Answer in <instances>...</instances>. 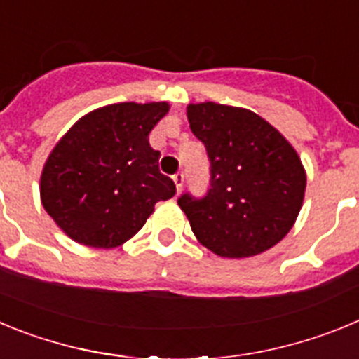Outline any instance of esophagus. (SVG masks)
I'll use <instances>...</instances> for the list:
<instances>
[{
  "label": "esophagus",
  "mask_w": 359,
  "mask_h": 359,
  "mask_svg": "<svg viewBox=\"0 0 359 359\" xmlns=\"http://www.w3.org/2000/svg\"><path fill=\"white\" fill-rule=\"evenodd\" d=\"M172 182H174V185H176V190L180 192V190H182V187H183V182H185V174H183V172L174 174Z\"/></svg>",
  "instance_id": "34e87169"
}]
</instances>
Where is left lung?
Masks as SVG:
<instances>
[{
    "label": "left lung",
    "mask_w": 359,
    "mask_h": 359,
    "mask_svg": "<svg viewBox=\"0 0 359 359\" xmlns=\"http://www.w3.org/2000/svg\"><path fill=\"white\" fill-rule=\"evenodd\" d=\"M187 118L210 161L207 196L177 199L194 236L228 259L275 246L297 221L306 192V170L293 145L243 107L189 104Z\"/></svg>",
    "instance_id": "left-lung-1"
}]
</instances>
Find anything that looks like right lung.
<instances>
[{
    "label": "right lung",
    "mask_w": 359,
    "mask_h": 359,
    "mask_svg": "<svg viewBox=\"0 0 359 359\" xmlns=\"http://www.w3.org/2000/svg\"><path fill=\"white\" fill-rule=\"evenodd\" d=\"M167 102H120L95 109L57 142L41 174V203L55 224L91 248H116L145 224L176 185L158 169L149 133Z\"/></svg>",
    "instance_id": "add662e5"
}]
</instances>
